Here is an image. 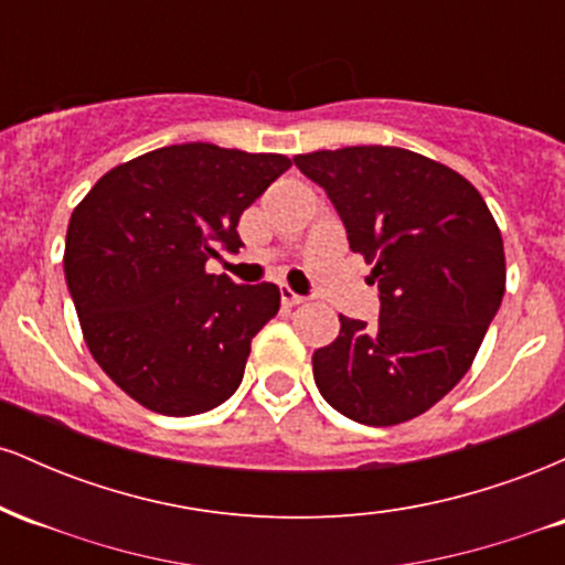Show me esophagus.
Listing matches in <instances>:
<instances>
[{"instance_id": "obj_1", "label": "esophagus", "mask_w": 565, "mask_h": 565, "mask_svg": "<svg viewBox=\"0 0 565 565\" xmlns=\"http://www.w3.org/2000/svg\"><path fill=\"white\" fill-rule=\"evenodd\" d=\"M305 297L302 295H295L289 287H281V305L284 308H297V305H302Z\"/></svg>"}]
</instances>
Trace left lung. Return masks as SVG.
<instances>
[{
	"instance_id": "obj_1",
	"label": "left lung",
	"mask_w": 565,
	"mask_h": 565,
	"mask_svg": "<svg viewBox=\"0 0 565 565\" xmlns=\"http://www.w3.org/2000/svg\"><path fill=\"white\" fill-rule=\"evenodd\" d=\"M319 183L372 265L377 323L340 316L313 353L329 406L372 427L419 417L468 374L504 295V246L476 185L446 164L393 146L295 157Z\"/></svg>"
}]
</instances>
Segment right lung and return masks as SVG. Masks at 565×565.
I'll return each mask as SVG.
<instances>
[{
  "instance_id": "obj_1",
  "label": "right lung",
  "mask_w": 565,
  "mask_h": 565,
  "mask_svg": "<svg viewBox=\"0 0 565 565\" xmlns=\"http://www.w3.org/2000/svg\"><path fill=\"white\" fill-rule=\"evenodd\" d=\"M289 167L281 153L183 142L114 167L74 210L63 270L84 342L140 406L191 417L242 385L281 291L204 265L217 244L238 252V217Z\"/></svg>"
}]
</instances>
